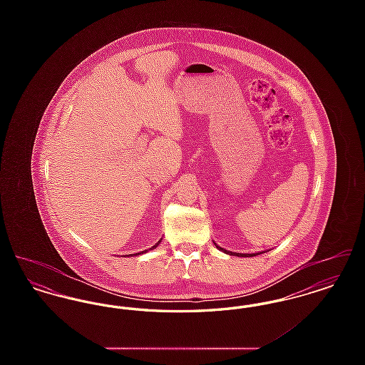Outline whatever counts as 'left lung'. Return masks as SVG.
Returning a JSON list of instances; mask_svg holds the SVG:
<instances>
[{"label":"left lung","instance_id":"obj_1","mask_svg":"<svg viewBox=\"0 0 365 365\" xmlns=\"http://www.w3.org/2000/svg\"><path fill=\"white\" fill-rule=\"evenodd\" d=\"M215 245H216V243H215ZM216 247H217L220 252L226 253V255H230V256H238V257H253V256H259L261 253H265V252H259V253H235V252H230V250H226V249L220 247L219 245H216ZM267 252H268V250H267Z\"/></svg>","mask_w":365,"mask_h":365}]
</instances>
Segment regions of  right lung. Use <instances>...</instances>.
I'll return each instance as SVG.
<instances>
[{
  "instance_id": "add662e5",
  "label": "right lung",
  "mask_w": 365,
  "mask_h": 365,
  "mask_svg": "<svg viewBox=\"0 0 365 365\" xmlns=\"http://www.w3.org/2000/svg\"><path fill=\"white\" fill-rule=\"evenodd\" d=\"M160 242H161V240H160V241H158V242H157L156 245H155V246H152V247H150V249H146V250H142V252H139V253H135V255H127V256H128V257H131V256H139V255H143V253H146V252H148V250H153V249H156L157 246H158V245H160Z\"/></svg>"
}]
</instances>
